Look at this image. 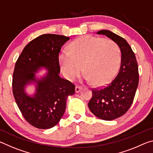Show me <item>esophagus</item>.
Instances as JSON below:
<instances>
[{
	"mask_svg": "<svg viewBox=\"0 0 153 153\" xmlns=\"http://www.w3.org/2000/svg\"><path fill=\"white\" fill-rule=\"evenodd\" d=\"M82 90V87L77 86H76V88H75V91H76V93H78V92L81 91Z\"/></svg>",
	"mask_w": 153,
	"mask_h": 153,
	"instance_id": "esophagus-1",
	"label": "esophagus"
}]
</instances>
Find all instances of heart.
Returning a JSON list of instances; mask_svg holds the SVG:
<instances>
[{
  "mask_svg": "<svg viewBox=\"0 0 153 153\" xmlns=\"http://www.w3.org/2000/svg\"><path fill=\"white\" fill-rule=\"evenodd\" d=\"M69 51H61L58 60L62 73L69 81L79 76L83 66L85 81L101 86L113 78L120 67L121 51L113 40L84 36L72 42Z\"/></svg>",
  "mask_w": 153,
  "mask_h": 153,
  "instance_id": "obj_1",
  "label": "heart"
}]
</instances>
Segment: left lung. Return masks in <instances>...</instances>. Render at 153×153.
Returning <instances> with one entry per match:
<instances>
[{
	"label": "left lung",
	"mask_w": 153,
	"mask_h": 153,
	"mask_svg": "<svg viewBox=\"0 0 153 153\" xmlns=\"http://www.w3.org/2000/svg\"><path fill=\"white\" fill-rule=\"evenodd\" d=\"M97 33L105 35L117 43L121 53L117 76L104 88L92 90L88 102L90 110L95 116L111 121L123 115L132 104L138 85V67L134 52L124 38L107 30Z\"/></svg>",
	"instance_id": "8db88e82"
}]
</instances>
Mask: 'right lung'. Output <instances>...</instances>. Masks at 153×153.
<instances>
[{
    "instance_id": "1",
    "label": "right lung",
    "mask_w": 153,
    "mask_h": 153,
    "mask_svg": "<svg viewBox=\"0 0 153 153\" xmlns=\"http://www.w3.org/2000/svg\"><path fill=\"white\" fill-rule=\"evenodd\" d=\"M69 37L43 34L25 46L15 63L13 74V92L23 116L38 129L56 126L63 117L69 96L74 94L75 86L59 76L58 56ZM42 69V76L37 73ZM31 85L35 87L33 94L27 92Z\"/></svg>"
}]
</instances>
